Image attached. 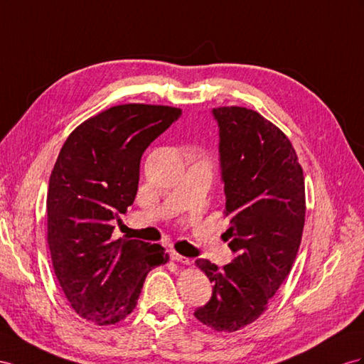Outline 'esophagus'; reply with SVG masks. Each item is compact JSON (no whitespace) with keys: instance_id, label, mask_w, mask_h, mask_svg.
<instances>
[{"instance_id":"34e87169","label":"esophagus","mask_w":364,"mask_h":364,"mask_svg":"<svg viewBox=\"0 0 364 364\" xmlns=\"http://www.w3.org/2000/svg\"><path fill=\"white\" fill-rule=\"evenodd\" d=\"M169 257H171V259H173V262H176V263H183V264H189L191 263L189 258H186V257L180 255V254H176L173 249H169Z\"/></svg>"}]
</instances>
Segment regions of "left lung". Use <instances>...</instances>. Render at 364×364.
Masks as SVG:
<instances>
[{"instance_id": "8db88e82", "label": "left lung", "mask_w": 364, "mask_h": 364, "mask_svg": "<svg viewBox=\"0 0 364 364\" xmlns=\"http://www.w3.org/2000/svg\"><path fill=\"white\" fill-rule=\"evenodd\" d=\"M212 115L230 223L225 238L235 257L221 269L195 262L213 287L193 315L218 332H235L267 309L291 272L304 228V176L289 138L258 112L230 106Z\"/></svg>"}]
</instances>
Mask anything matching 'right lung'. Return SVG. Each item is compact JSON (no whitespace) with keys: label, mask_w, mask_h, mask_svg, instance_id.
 <instances>
[{"label":"right lung","mask_w":364,"mask_h":364,"mask_svg":"<svg viewBox=\"0 0 364 364\" xmlns=\"http://www.w3.org/2000/svg\"><path fill=\"white\" fill-rule=\"evenodd\" d=\"M180 117L169 106H115L86 119L61 147L49 180L48 245L81 318L100 326L124 320L147 274L169 259L160 245L112 240V232L136 197L147 146Z\"/></svg>","instance_id":"right-lung-1"}]
</instances>
